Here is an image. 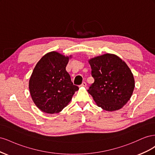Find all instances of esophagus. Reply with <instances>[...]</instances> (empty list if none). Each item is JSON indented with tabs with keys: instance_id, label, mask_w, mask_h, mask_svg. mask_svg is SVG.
Wrapping results in <instances>:
<instances>
[{
	"instance_id": "obj_1",
	"label": "esophagus",
	"mask_w": 155,
	"mask_h": 155,
	"mask_svg": "<svg viewBox=\"0 0 155 155\" xmlns=\"http://www.w3.org/2000/svg\"><path fill=\"white\" fill-rule=\"evenodd\" d=\"M81 86L82 87H86L87 86V83L85 82H83L81 84Z\"/></svg>"
}]
</instances>
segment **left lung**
I'll list each match as a JSON object with an SVG mask.
<instances>
[{"instance_id": "1", "label": "left lung", "mask_w": 155, "mask_h": 155, "mask_svg": "<svg viewBox=\"0 0 155 155\" xmlns=\"http://www.w3.org/2000/svg\"><path fill=\"white\" fill-rule=\"evenodd\" d=\"M94 79L88 92L98 107L107 111L119 110L133 94L134 79L124 61L114 54H105L88 60Z\"/></svg>"}]
</instances>
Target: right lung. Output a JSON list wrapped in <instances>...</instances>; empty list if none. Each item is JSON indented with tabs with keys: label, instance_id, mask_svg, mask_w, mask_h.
<instances>
[{
	"label": "right lung",
	"instance_id": "add662e5",
	"mask_svg": "<svg viewBox=\"0 0 155 155\" xmlns=\"http://www.w3.org/2000/svg\"><path fill=\"white\" fill-rule=\"evenodd\" d=\"M70 58L51 51L39 61L33 70L29 90L33 101L42 112L59 113L78 91L66 70Z\"/></svg>",
	"mask_w": 155,
	"mask_h": 155
}]
</instances>
